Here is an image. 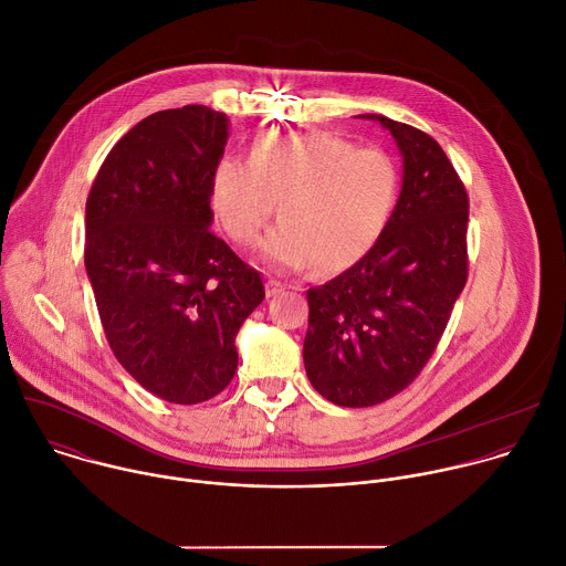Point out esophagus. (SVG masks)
Segmentation results:
<instances>
[{"instance_id":"obj_1","label":"esophagus","mask_w":566,"mask_h":566,"mask_svg":"<svg viewBox=\"0 0 566 566\" xmlns=\"http://www.w3.org/2000/svg\"><path fill=\"white\" fill-rule=\"evenodd\" d=\"M264 286H266V295L269 297H275V295H280L284 291V284L277 282V280H266Z\"/></svg>"}]
</instances>
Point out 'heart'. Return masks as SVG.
I'll use <instances>...</instances> for the list:
<instances>
[{"instance_id": "b5f03b06", "label": "heart", "mask_w": 566, "mask_h": 566, "mask_svg": "<svg viewBox=\"0 0 566 566\" xmlns=\"http://www.w3.org/2000/svg\"><path fill=\"white\" fill-rule=\"evenodd\" d=\"M398 195V168L378 147L329 134H262L249 160L223 156L210 177V208L237 247L262 239L275 203L282 223L262 260L291 273H343L382 234Z\"/></svg>"}]
</instances>
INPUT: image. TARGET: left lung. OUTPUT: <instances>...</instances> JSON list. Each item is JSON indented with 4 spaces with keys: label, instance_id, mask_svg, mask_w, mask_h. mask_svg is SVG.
<instances>
[{
    "label": "left lung",
    "instance_id": "8db88e82",
    "mask_svg": "<svg viewBox=\"0 0 566 566\" xmlns=\"http://www.w3.org/2000/svg\"><path fill=\"white\" fill-rule=\"evenodd\" d=\"M358 118L394 136L402 186L374 249L306 291L304 369L343 408L378 406L421 374L468 280V195L441 145L387 116Z\"/></svg>",
    "mask_w": 566,
    "mask_h": 566
}]
</instances>
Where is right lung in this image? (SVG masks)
I'll list each match as a JSON object with an SVG mask.
<instances>
[{
  "label": "right lung",
  "instance_id": "obj_1",
  "mask_svg": "<svg viewBox=\"0 0 566 566\" xmlns=\"http://www.w3.org/2000/svg\"><path fill=\"white\" fill-rule=\"evenodd\" d=\"M228 118L156 112L107 154L85 210V266L107 343L154 396L195 406L237 371V332L264 300L255 269L212 230L210 177Z\"/></svg>",
  "mask_w": 566,
  "mask_h": 566
}]
</instances>
